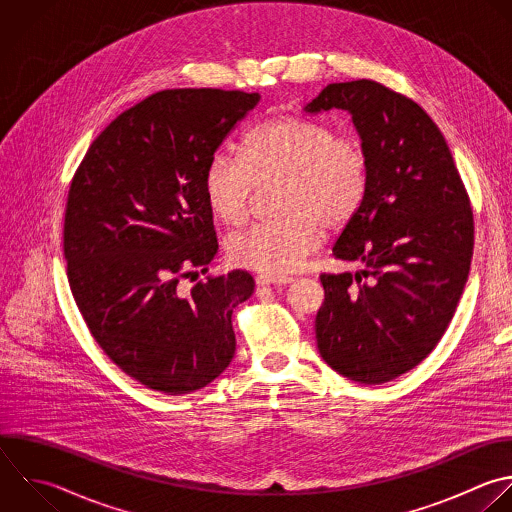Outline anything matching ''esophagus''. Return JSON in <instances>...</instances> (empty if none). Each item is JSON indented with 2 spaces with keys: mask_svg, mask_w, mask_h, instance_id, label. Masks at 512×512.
<instances>
[{
  "mask_svg": "<svg viewBox=\"0 0 512 512\" xmlns=\"http://www.w3.org/2000/svg\"><path fill=\"white\" fill-rule=\"evenodd\" d=\"M292 282V278H274V276H256V284L258 286H286V284H290Z\"/></svg>",
  "mask_w": 512,
  "mask_h": 512,
  "instance_id": "34e87169",
  "label": "esophagus"
}]
</instances>
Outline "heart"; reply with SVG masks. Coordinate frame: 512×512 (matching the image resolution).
<instances>
[{
  "label": "heart",
  "mask_w": 512,
  "mask_h": 512,
  "mask_svg": "<svg viewBox=\"0 0 512 512\" xmlns=\"http://www.w3.org/2000/svg\"><path fill=\"white\" fill-rule=\"evenodd\" d=\"M242 158L216 152L204 172L206 202L224 224H240L256 184L284 180L278 222L234 234L226 252L234 266L262 276L296 272L320 246L322 226L344 228L362 206L370 160L364 144L328 124L298 116L260 122L242 142Z\"/></svg>",
  "instance_id": "obj_1"
}]
</instances>
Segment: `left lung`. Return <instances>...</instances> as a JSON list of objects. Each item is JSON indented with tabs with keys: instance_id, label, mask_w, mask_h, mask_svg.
Here are the masks:
<instances>
[{
	"instance_id": "left-lung-1",
	"label": "left lung",
	"mask_w": 512,
	"mask_h": 512,
	"mask_svg": "<svg viewBox=\"0 0 512 512\" xmlns=\"http://www.w3.org/2000/svg\"><path fill=\"white\" fill-rule=\"evenodd\" d=\"M332 108L352 116L370 160L362 206L332 252L364 270L320 276L316 344L338 374L382 384L420 364L452 320L470 270L472 208L444 136L416 102L356 80L328 84L304 112Z\"/></svg>"
}]
</instances>
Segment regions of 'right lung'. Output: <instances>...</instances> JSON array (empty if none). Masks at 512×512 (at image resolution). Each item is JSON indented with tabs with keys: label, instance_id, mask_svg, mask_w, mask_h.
Masks as SVG:
<instances>
[{
	"label": "right lung",
	"instance_id": "add662e5",
	"mask_svg": "<svg viewBox=\"0 0 512 512\" xmlns=\"http://www.w3.org/2000/svg\"><path fill=\"white\" fill-rule=\"evenodd\" d=\"M260 94L164 90L120 114L70 186L64 256L74 300L100 348L146 388H204L234 358L232 312L254 292L244 270H208L218 252L204 172Z\"/></svg>",
	"mask_w": 512,
	"mask_h": 512
}]
</instances>
